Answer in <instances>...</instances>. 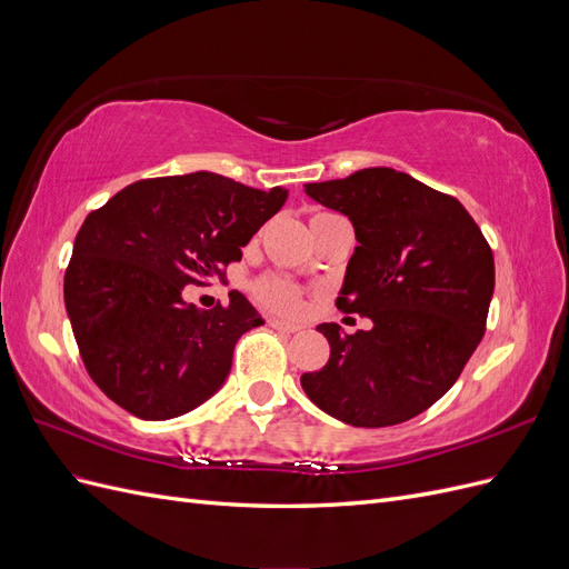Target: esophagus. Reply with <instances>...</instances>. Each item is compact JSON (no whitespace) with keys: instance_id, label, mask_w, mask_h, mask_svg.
<instances>
[{"instance_id":"obj_1","label":"esophagus","mask_w":569,"mask_h":569,"mask_svg":"<svg viewBox=\"0 0 569 569\" xmlns=\"http://www.w3.org/2000/svg\"><path fill=\"white\" fill-rule=\"evenodd\" d=\"M268 325L272 327V330H278V332H282V335H295V332L301 330L299 325H291V322H284V320H278V318L268 320Z\"/></svg>"}]
</instances>
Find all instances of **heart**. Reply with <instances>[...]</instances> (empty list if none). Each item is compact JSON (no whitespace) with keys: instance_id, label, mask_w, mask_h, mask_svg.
<instances>
[{"instance_id":"b5f03b06","label":"heart","mask_w":569,"mask_h":569,"mask_svg":"<svg viewBox=\"0 0 569 569\" xmlns=\"http://www.w3.org/2000/svg\"><path fill=\"white\" fill-rule=\"evenodd\" d=\"M318 216V213H316ZM253 299L261 303L268 311L284 313V316H297L303 308V295L301 289L291 282L278 278V274H263L258 278L251 287Z\"/></svg>"}]
</instances>
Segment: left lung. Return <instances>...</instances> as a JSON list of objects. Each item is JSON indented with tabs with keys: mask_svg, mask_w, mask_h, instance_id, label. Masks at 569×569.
<instances>
[{
	"mask_svg": "<svg viewBox=\"0 0 569 569\" xmlns=\"http://www.w3.org/2000/svg\"><path fill=\"white\" fill-rule=\"evenodd\" d=\"M306 194L349 216L358 247L337 308L372 320L341 335L322 322L330 360L301 375L320 410L353 427L420 416L453 387L485 337L493 253L462 203L393 168L306 184Z\"/></svg>",
	"mask_w": 569,
	"mask_h": 569,
	"instance_id": "1",
	"label": "left lung"
}]
</instances>
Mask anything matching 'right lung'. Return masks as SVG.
Instances as JSON below:
<instances>
[{
	"mask_svg": "<svg viewBox=\"0 0 569 569\" xmlns=\"http://www.w3.org/2000/svg\"><path fill=\"white\" fill-rule=\"evenodd\" d=\"M284 199L199 170L132 182L84 218L63 301L82 363L113 403L170 420L220 389L237 339L263 320L239 291L209 311L187 306L184 284L220 278Z\"/></svg>",
	"mask_w": 569,
	"mask_h": 569,
	"instance_id": "1",
	"label": "right lung"
}]
</instances>
